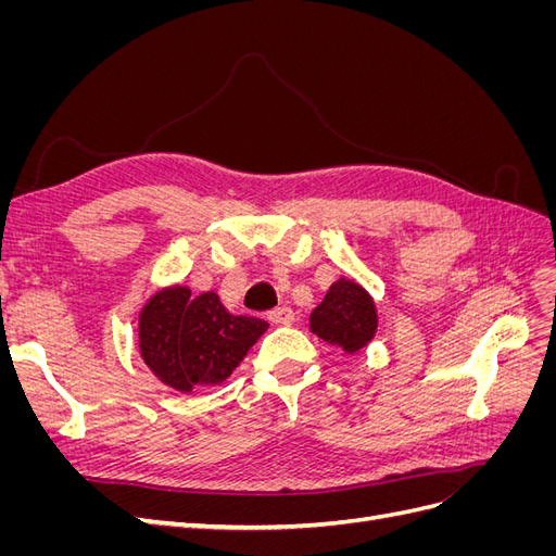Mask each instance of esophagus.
<instances>
[{
  "label": "esophagus",
  "instance_id": "obj_1",
  "mask_svg": "<svg viewBox=\"0 0 556 556\" xmlns=\"http://www.w3.org/2000/svg\"><path fill=\"white\" fill-rule=\"evenodd\" d=\"M268 323L271 325H292L294 323V311L288 306H278L274 311H268Z\"/></svg>",
  "mask_w": 556,
  "mask_h": 556
}]
</instances>
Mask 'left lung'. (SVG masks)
Returning <instances> with one entry per match:
<instances>
[{"label":"left lung","mask_w":556,"mask_h":556,"mask_svg":"<svg viewBox=\"0 0 556 556\" xmlns=\"http://www.w3.org/2000/svg\"><path fill=\"white\" fill-rule=\"evenodd\" d=\"M308 329L317 339L343 350L345 355H357L359 350L376 339V301L364 285L341 276L331 282L323 304L311 313Z\"/></svg>","instance_id":"left-lung-1"}]
</instances>
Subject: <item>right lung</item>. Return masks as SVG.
I'll use <instances>...</instances> for the list:
<instances>
[{
    "instance_id": "obj_1",
    "label": "right lung",
    "mask_w": 556,
    "mask_h": 556,
    "mask_svg": "<svg viewBox=\"0 0 556 556\" xmlns=\"http://www.w3.org/2000/svg\"><path fill=\"white\" fill-rule=\"evenodd\" d=\"M266 329L264 319L231 315L215 292L192 296L188 285H166L139 311L137 343L150 374L190 394L225 382Z\"/></svg>"
}]
</instances>
